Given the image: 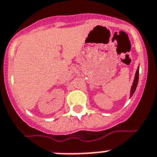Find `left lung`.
<instances>
[{
	"label": "left lung",
	"mask_w": 157,
	"mask_h": 157,
	"mask_svg": "<svg viewBox=\"0 0 157 157\" xmlns=\"http://www.w3.org/2000/svg\"><path fill=\"white\" fill-rule=\"evenodd\" d=\"M138 79H139V67L138 69H137L135 73V77H134V80H133V85L131 87V89H130V95H129V98L132 97V95H133L134 92H135L136 88H137V83H138Z\"/></svg>",
	"instance_id": "1"
}]
</instances>
